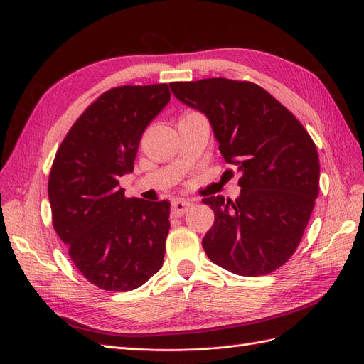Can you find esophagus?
I'll return each mask as SVG.
<instances>
[{"mask_svg":"<svg viewBox=\"0 0 364 364\" xmlns=\"http://www.w3.org/2000/svg\"><path fill=\"white\" fill-rule=\"evenodd\" d=\"M191 206L190 200H183V198H174L171 202V214L174 217H181L188 210V208Z\"/></svg>","mask_w":364,"mask_h":364,"instance_id":"34e87169","label":"esophagus"}]
</instances>
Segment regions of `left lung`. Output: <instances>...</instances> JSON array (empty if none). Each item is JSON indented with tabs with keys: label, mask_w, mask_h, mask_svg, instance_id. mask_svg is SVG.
<instances>
[{
	"label": "left lung",
	"mask_w": 364,
	"mask_h": 364,
	"mask_svg": "<svg viewBox=\"0 0 364 364\" xmlns=\"http://www.w3.org/2000/svg\"><path fill=\"white\" fill-rule=\"evenodd\" d=\"M170 89L205 112L224 161L241 171L236 200L203 198L215 214L202 241L208 257L245 277L280 268L298 248L319 194L315 141L289 109L255 82L208 78L170 82Z\"/></svg>",
	"instance_id": "obj_1"
}]
</instances>
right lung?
<instances>
[{"mask_svg":"<svg viewBox=\"0 0 364 364\" xmlns=\"http://www.w3.org/2000/svg\"><path fill=\"white\" fill-rule=\"evenodd\" d=\"M168 84L120 85L84 109L61 141L48 181L53 225L84 277L109 292L136 289L164 262L170 203L128 198L147 124L170 101Z\"/></svg>","mask_w":364,"mask_h":364,"instance_id":"obj_1","label":"right lung"}]
</instances>
